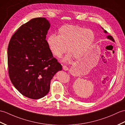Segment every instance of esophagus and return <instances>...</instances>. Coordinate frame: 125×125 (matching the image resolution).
<instances>
[{"label": "esophagus", "mask_w": 125, "mask_h": 125, "mask_svg": "<svg viewBox=\"0 0 125 125\" xmlns=\"http://www.w3.org/2000/svg\"><path fill=\"white\" fill-rule=\"evenodd\" d=\"M62 68H63V69L64 70H65V71L68 70V68L66 65H63Z\"/></svg>", "instance_id": "1"}]
</instances>
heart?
Instances as JSON below:
<instances>
[{"label": "heart", "mask_w": 125, "mask_h": 125, "mask_svg": "<svg viewBox=\"0 0 125 125\" xmlns=\"http://www.w3.org/2000/svg\"><path fill=\"white\" fill-rule=\"evenodd\" d=\"M94 32L77 25L67 24L61 27L58 35H51L47 39V43L52 54L60 58L66 51L69 54L63 61L67 62L71 56L79 59L87 53L94 42Z\"/></svg>", "instance_id": "b5f03b06"}]
</instances>
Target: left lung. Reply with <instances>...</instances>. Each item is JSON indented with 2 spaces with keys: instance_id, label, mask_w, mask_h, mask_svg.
I'll return each instance as SVG.
<instances>
[{
  "instance_id": "left-lung-1",
  "label": "left lung",
  "mask_w": 125,
  "mask_h": 125,
  "mask_svg": "<svg viewBox=\"0 0 125 125\" xmlns=\"http://www.w3.org/2000/svg\"><path fill=\"white\" fill-rule=\"evenodd\" d=\"M104 32L105 33H106L107 32V31H106V30H104ZM107 38H108V39H110V40H112L113 42H115V40H114V39L113 38V37L111 36H108V37H107Z\"/></svg>"
}]
</instances>
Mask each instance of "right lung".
I'll list each match as a JSON object with an SVG mask.
<instances>
[{
  "mask_svg": "<svg viewBox=\"0 0 125 125\" xmlns=\"http://www.w3.org/2000/svg\"><path fill=\"white\" fill-rule=\"evenodd\" d=\"M50 24L44 17L31 19L17 29L8 44L10 79L20 93L31 99L47 95L51 79L62 69L46 40Z\"/></svg>",
  "mask_w": 125,
  "mask_h": 125,
  "instance_id": "1",
  "label": "right lung"
}]
</instances>
